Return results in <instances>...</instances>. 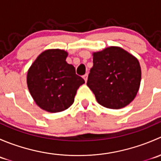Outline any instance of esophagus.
<instances>
[{
    "mask_svg": "<svg viewBox=\"0 0 161 161\" xmlns=\"http://www.w3.org/2000/svg\"><path fill=\"white\" fill-rule=\"evenodd\" d=\"M83 79L84 80H85V82H87V79H88V74H85L83 75Z\"/></svg>",
    "mask_w": 161,
    "mask_h": 161,
    "instance_id": "esophagus-1",
    "label": "esophagus"
}]
</instances>
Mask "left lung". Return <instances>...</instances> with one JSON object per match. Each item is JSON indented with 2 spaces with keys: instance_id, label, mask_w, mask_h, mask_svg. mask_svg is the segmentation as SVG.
<instances>
[{
  "instance_id": "left-lung-1",
  "label": "left lung",
  "mask_w": 161,
  "mask_h": 161,
  "mask_svg": "<svg viewBox=\"0 0 161 161\" xmlns=\"http://www.w3.org/2000/svg\"><path fill=\"white\" fill-rule=\"evenodd\" d=\"M93 66L87 86L97 102L110 109L127 106L136 97L141 82V68L136 57L118 47L92 53Z\"/></svg>"
}]
</instances>
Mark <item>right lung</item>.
<instances>
[{"label":"right lung","mask_w":161,"mask_h":161,"mask_svg":"<svg viewBox=\"0 0 161 161\" xmlns=\"http://www.w3.org/2000/svg\"><path fill=\"white\" fill-rule=\"evenodd\" d=\"M68 53L50 49L42 52L27 73V86L34 101L41 109L56 113L73 103L77 90L85 81L66 62Z\"/></svg>","instance_id":"add662e5"}]
</instances>
